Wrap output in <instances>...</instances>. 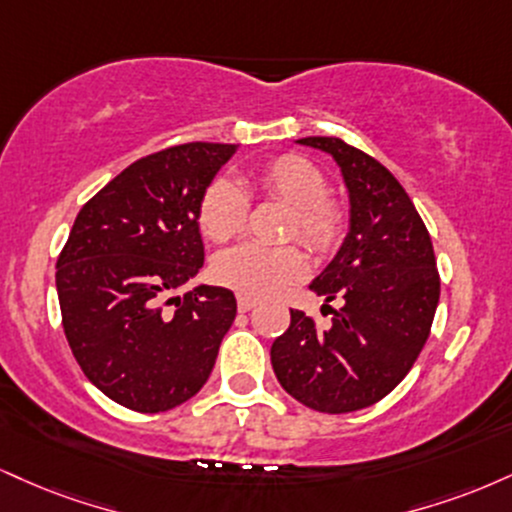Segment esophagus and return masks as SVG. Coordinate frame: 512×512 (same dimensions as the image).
Instances as JSON below:
<instances>
[{"instance_id":"obj_1","label":"esophagus","mask_w":512,"mask_h":512,"mask_svg":"<svg viewBox=\"0 0 512 512\" xmlns=\"http://www.w3.org/2000/svg\"><path fill=\"white\" fill-rule=\"evenodd\" d=\"M252 307H255V300L248 298V295H238V310L240 312H248V310H252Z\"/></svg>"}]
</instances>
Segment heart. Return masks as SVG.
Returning <instances> with one entry per match:
<instances>
[{"mask_svg": "<svg viewBox=\"0 0 512 512\" xmlns=\"http://www.w3.org/2000/svg\"><path fill=\"white\" fill-rule=\"evenodd\" d=\"M250 183L262 195L293 209L291 236L310 248L329 250L341 238L343 212L326 195V178L312 162L295 155L276 157L255 171ZM248 209L245 190L229 178H217L202 193L197 212L200 229L214 243H226L245 229ZM305 272L307 260L298 248H262L252 243L221 252L212 262L214 279L248 298L281 293Z\"/></svg>", "mask_w": 512, "mask_h": 512, "instance_id": "1", "label": "heart"}]
</instances>
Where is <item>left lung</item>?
I'll return each instance as SVG.
<instances>
[{
    "label": "left lung",
    "mask_w": 512,
    "mask_h": 512,
    "mask_svg": "<svg viewBox=\"0 0 512 512\" xmlns=\"http://www.w3.org/2000/svg\"><path fill=\"white\" fill-rule=\"evenodd\" d=\"M334 157L348 190V233L310 283L331 310L319 331L305 312L272 343L279 384L307 408L341 415L396 389L432 329L441 281L427 226L386 166L341 138H300ZM329 307V305H324Z\"/></svg>",
    "instance_id": "8db88e82"
}]
</instances>
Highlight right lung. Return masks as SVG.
<instances>
[{
    "label": "right lung",
    "mask_w": 512,
    "mask_h": 512,
    "mask_svg": "<svg viewBox=\"0 0 512 512\" xmlns=\"http://www.w3.org/2000/svg\"><path fill=\"white\" fill-rule=\"evenodd\" d=\"M236 150L186 143L138 159L73 221L57 260L64 334L85 377L123 408L171 410L212 374L236 298L176 291L205 262L200 200Z\"/></svg>",
    "instance_id": "add662e5"
}]
</instances>
